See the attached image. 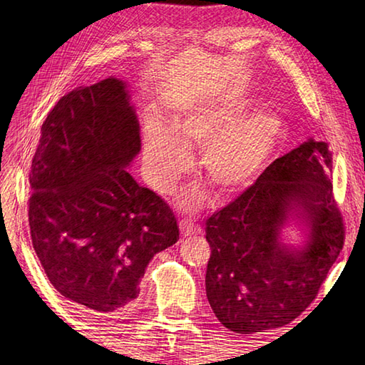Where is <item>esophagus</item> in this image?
<instances>
[{"label":"esophagus","mask_w":365,"mask_h":365,"mask_svg":"<svg viewBox=\"0 0 365 365\" xmlns=\"http://www.w3.org/2000/svg\"><path fill=\"white\" fill-rule=\"evenodd\" d=\"M178 226H180V232H182V235L185 238L199 235L200 230H202L199 226H196V224H192L191 221H180V224H178Z\"/></svg>","instance_id":"esophagus-1"}]
</instances>
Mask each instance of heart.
<instances>
[{
  "label": "heart",
  "mask_w": 365,
  "mask_h": 365,
  "mask_svg": "<svg viewBox=\"0 0 365 365\" xmlns=\"http://www.w3.org/2000/svg\"><path fill=\"white\" fill-rule=\"evenodd\" d=\"M254 97L199 103L169 123L150 120L143 131V166L152 187L173 190L191 166L188 147H202L200 166L215 190L227 196L242 190L265 168L285 136V120ZM202 191H191L185 205L199 207Z\"/></svg>",
  "instance_id": "heart-1"
}]
</instances>
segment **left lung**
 <instances>
[{"label": "left lung", "mask_w": 365, "mask_h": 365, "mask_svg": "<svg viewBox=\"0 0 365 365\" xmlns=\"http://www.w3.org/2000/svg\"><path fill=\"white\" fill-rule=\"evenodd\" d=\"M331 169L328 144L309 138L207 220L205 292L222 327L237 334L279 328L314 301L344 246ZM287 228L300 232L298 244Z\"/></svg>", "instance_id": "1"}]
</instances>
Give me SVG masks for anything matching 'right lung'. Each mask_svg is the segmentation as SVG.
Returning <instances> with one entry per match:
<instances>
[{
    "instance_id": "obj_1",
    "label": "right lung",
    "mask_w": 365,
    "mask_h": 365,
    "mask_svg": "<svg viewBox=\"0 0 365 365\" xmlns=\"http://www.w3.org/2000/svg\"><path fill=\"white\" fill-rule=\"evenodd\" d=\"M41 131L29 174L34 251L76 307L118 317L135 306L153 255L178 238L165 200L125 170L141 150L127 81L71 91Z\"/></svg>"
}]
</instances>
